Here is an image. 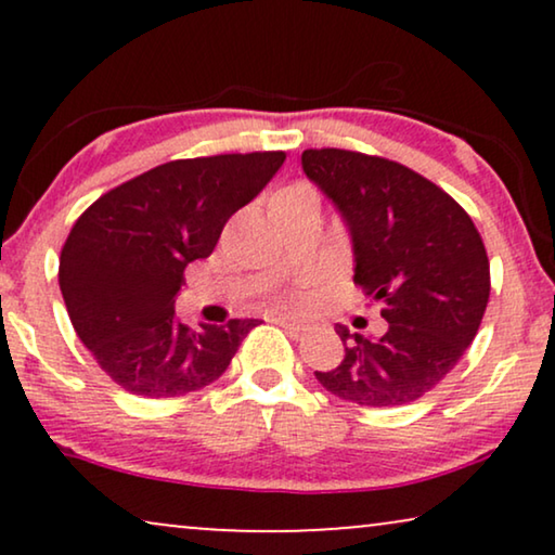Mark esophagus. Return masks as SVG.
Masks as SVG:
<instances>
[{
	"instance_id": "1",
	"label": "esophagus",
	"mask_w": 555,
	"mask_h": 555,
	"mask_svg": "<svg viewBox=\"0 0 555 555\" xmlns=\"http://www.w3.org/2000/svg\"><path fill=\"white\" fill-rule=\"evenodd\" d=\"M268 321L278 323V325H283V328H291V331H295V333H302V331L308 328V325L302 323V321H298V318L285 315V313H270V315H268Z\"/></svg>"
}]
</instances>
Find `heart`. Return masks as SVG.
<instances>
[{
	"label": "heart",
	"mask_w": 555,
	"mask_h": 555,
	"mask_svg": "<svg viewBox=\"0 0 555 555\" xmlns=\"http://www.w3.org/2000/svg\"><path fill=\"white\" fill-rule=\"evenodd\" d=\"M270 204H272V211L278 215V211L302 207V204H315V192L308 184H287L272 194Z\"/></svg>",
	"instance_id": "heart-1"
}]
</instances>
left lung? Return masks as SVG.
I'll list each match as a JSON object with an SVG mask.
<instances>
[{"mask_svg": "<svg viewBox=\"0 0 555 555\" xmlns=\"http://www.w3.org/2000/svg\"><path fill=\"white\" fill-rule=\"evenodd\" d=\"M300 162L348 227L353 283L386 318L382 336L336 325L346 356L315 378L361 406L412 404L457 366L482 323L490 262L480 232L450 194L389 158L308 149Z\"/></svg>", "mask_w": 555, "mask_h": 555, "instance_id": "obj_1", "label": "left lung"}]
</instances>
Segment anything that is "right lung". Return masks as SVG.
<instances>
[{
	"instance_id": "add662e5",
	"label": "right lung",
	"mask_w": 555,
	"mask_h": 555,
	"mask_svg": "<svg viewBox=\"0 0 555 555\" xmlns=\"http://www.w3.org/2000/svg\"><path fill=\"white\" fill-rule=\"evenodd\" d=\"M283 151L179 158L111 189L82 211L60 255L73 328L120 389L184 397L217 382L255 318L192 331L173 315L189 262L268 186Z\"/></svg>"
}]
</instances>
